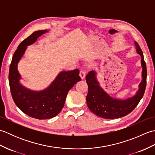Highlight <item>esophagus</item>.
Masks as SVG:
<instances>
[{
  "mask_svg": "<svg viewBox=\"0 0 155 155\" xmlns=\"http://www.w3.org/2000/svg\"><path fill=\"white\" fill-rule=\"evenodd\" d=\"M80 77L81 78V79H84V78H85V76H86V72H85L84 71H81L80 72Z\"/></svg>",
  "mask_w": 155,
  "mask_h": 155,
  "instance_id": "obj_1",
  "label": "esophagus"
}]
</instances>
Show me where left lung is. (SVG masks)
Returning a JSON list of instances; mask_svg holds the SVG:
<instances>
[{"mask_svg":"<svg viewBox=\"0 0 155 155\" xmlns=\"http://www.w3.org/2000/svg\"><path fill=\"white\" fill-rule=\"evenodd\" d=\"M136 51L141 57L142 81L139 85V90L134 96L127 99H119L110 96L101 87L97 80L96 71H92L86 76L88 91L87 96V104L92 113L97 116L113 119L126 116L131 113L143 98L147 84V67L144 60L143 53L137 42H134Z\"/></svg>","mask_w":155,"mask_h":155,"instance_id":"8db88e82","label":"left lung"}]
</instances>
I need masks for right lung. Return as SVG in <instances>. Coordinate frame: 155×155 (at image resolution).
Masks as SVG:
<instances>
[{"label": "right lung", "instance_id": "right-lung-1", "mask_svg": "<svg viewBox=\"0 0 155 155\" xmlns=\"http://www.w3.org/2000/svg\"><path fill=\"white\" fill-rule=\"evenodd\" d=\"M48 31H35L25 39L16 49L10 65L8 81L15 103L28 116L37 119H48L57 116L63 108L69 90L80 81L79 70L61 71L45 89L37 91L27 88L21 83V76L18 64L26 49Z\"/></svg>", "mask_w": 155, "mask_h": 155}]
</instances>
